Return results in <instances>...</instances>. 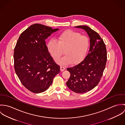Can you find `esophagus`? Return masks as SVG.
<instances>
[{"mask_svg":"<svg viewBox=\"0 0 125 125\" xmlns=\"http://www.w3.org/2000/svg\"><path fill=\"white\" fill-rule=\"evenodd\" d=\"M65 69V68L64 67H63V66H61L60 67V70H61V72L63 71Z\"/></svg>","mask_w":125,"mask_h":125,"instance_id":"1","label":"esophagus"}]
</instances>
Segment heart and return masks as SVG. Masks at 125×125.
Wrapping results in <instances>:
<instances>
[{"instance_id": "1", "label": "heart", "mask_w": 125, "mask_h": 125, "mask_svg": "<svg viewBox=\"0 0 125 125\" xmlns=\"http://www.w3.org/2000/svg\"><path fill=\"white\" fill-rule=\"evenodd\" d=\"M57 40V42L50 41L47 44V49L54 60L59 59L63 52L65 56L57 61L60 65H66L71 63L72 65H75L86 57L89 46L87 36L68 30L61 34Z\"/></svg>"}]
</instances>
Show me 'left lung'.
Returning a JSON list of instances; mask_svg holds the SVG:
<instances>
[{"label": "left lung", "instance_id": "1", "mask_svg": "<svg viewBox=\"0 0 125 125\" xmlns=\"http://www.w3.org/2000/svg\"><path fill=\"white\" fill-rule=\"evenodd\" d=\"M74 27L83 29L87 33L90 38V48L83 61L67 68L70 77L66 85L75 93H84L94 89L99 83L105 68L107 52L103 39L96 32L86 25Z\"/></svg>", "mask_w": 125, "mask_h": 125}]
</instances>
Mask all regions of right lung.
Listing matches in <instances>:
<instances>
[{"label": "right lung", "mask_w": 125, "mask_h": 125, "mask_svg": "<svg viewBox=\"0 0 125 125\" xmlns=\"http://www.w3.org/2000/svg\"><path fill=\"white\" fill-rule=\"evenodd\" d=\"M59 29L41 24L31 25L19 36L14 51V69L22 84L39 93L52 85L60 71L46 45L45 39Z\"/></svg>", "instance_id": "1"}]
</instances>
